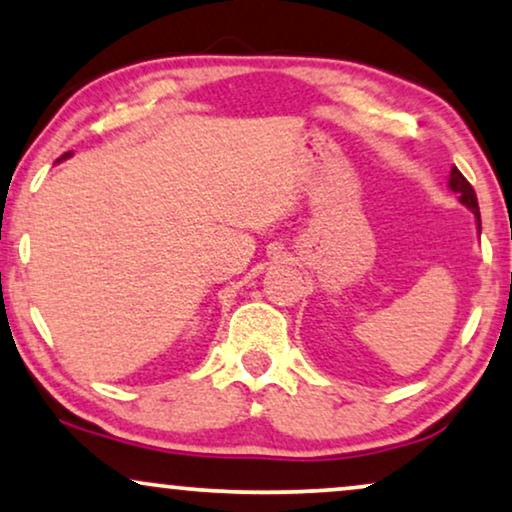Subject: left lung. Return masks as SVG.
Listing matches in <instances>:
<instances>
[{"mask_svg": "<svg viewBox=\"0 0 512 512\" xmlns=\"http://www.w3.org/2000/svg\"><path fill=\"white\" fill-rule=\"evenodd\" d=\"M449 188L454 190V192H459V199H461V204H466L468 209H473V214L477 216V228H482V223H480V207H477V195H475V190H473V185H470L468 181H466V176L461 174L459 169H451V176H449Z\"/></svg>", "mask_w": 512, "mask_h": 512, "instance_id": "left-lung-1", "label": "left lung"}]
</instances>
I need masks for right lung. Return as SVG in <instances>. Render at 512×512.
Masks as SVG:
<instances>
[{
    "label": "right lung",
    "mask_w": 512,
    "mask_h": 512,
    "mask_svg": "<svg viewBox=\"0 0 512 512\" xmlns=\"http://www.w3.org/2000/svg\"><path fill=\"white\" fill-rule=\"evenodd\" d=\"M65 157H70V152H65V155H63V157H61V159H65Z\"/></svg>",
    "instance_id": "right-lung-1"
}]
</instances>
